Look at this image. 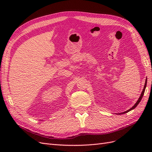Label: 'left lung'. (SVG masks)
Returning a JSON list of instances; mask_svg holds the SVG:
<instances>
[{
	"mask_svg": "<svg viewBox=\"0 0 152 152\" xmlns=\"http://www.w3.org/2000/svg\"><path fill=\"white\" fill-rule=\"evenodd\" d=\"M146 83H147V80H146V81H145V86H144V89H143V90H142V93H141V96H140V97L139 98V99L137 101V102H136V103L133 106V107L131 108V109H129V110H127V111H126V112H124V113H122L121 114H123V113H127V112H129V111H131V110H133V109H134L137 106V104H138L139 103H140V102H141V99H142V96H143V94H144V93H145V88H146Z\"/></svg>",
	"mask_w": 152,
	"mask_h": 152,
	"instance_id": "8db88e82",
	"label": "left lung"
}]
</instances>
